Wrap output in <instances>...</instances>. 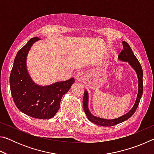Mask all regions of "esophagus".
<instances>
[{"label": "esophagus", "mask_w": 154, "mask_h": 154, "mask_svg": "<svg viewBox=\"0 0 154 154\" xmlns=\"http://www.w3.org/2000/svg\"><path fill=\"white\" fill-rule=\"evenodd\" d=\"M85 79V75L83 72H79V73H77L76 75V79L78 82H83Z\"/></svg>", "instance_id": "esophagus-1"}]
</instances>
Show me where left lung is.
<instances>
[{
  "label": "left lung",
  "mask_w": 154,
  "mask_h": 154,
  "mask_svg": "<svg viewBox=\"0 0 154 154\" xmlns=\"http://www.w3.org/2000/svg\"><path fill=\"white\" fill-rule=\"evenodd\" d=\"M123 44L124 49L122 50L119 55L118 56V59L121 61L124 62H128L129 64L131 66L134 71H136V73L137 75L138 81H139V91H138V94L137 97V100L135 101V103L132 108L131 110L129 112H128L124 116L119 117L118 118L113 119H103L100 118H97V117L94 116L93 115L90 113L88 109V93L86 90L84 91V95H83V109H84L85 113L88 119L92 122V123L95 124L96 125H99V126H113L115 125H117L119 123H122L124 121L127 120L129 119L132 115H133L135 111H136L137 109L139 106V104L140 102V98H141L143 92V69L140 65V62L138 60V59L136 58V56L134 55L133 52L131 48H130L128 43H126V41H123L122 42Z\"/></svg>",
  "instance_id": "8db88e82"
}]
</instances>
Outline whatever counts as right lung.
I'll return each mask as SVG.
<instances>
[{"label":"right lung","mask_w":154,"mask_h":154,"mask_svg":"<svg viewBox=\"0 0 154 154\" xmlns=\"http://www.w3.org/2000/svg\"><path fill=\"white\" fill-rule=\"evenodd\" d=\"M38 40V37L30 38L18 51L10 74V88L20 111L34 118L50 119L58 111L62 96L69 92L75 79L71 78L46 86L35 84L28 72L26 58L33 43Z\"/></svg>","instance_id":"obj_1"}]
</instances>
